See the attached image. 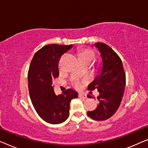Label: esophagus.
Listing matches in <instances>:
<instances>
[{
	"label": "esophagus",
	"instance_id": "1",
	"mask_svg": "<svg viewBox=\"0 0 148 148\" xmlns=\"http://www.w3.org/2000/svg\"><path fill=\"white\" fill-rule=\"evenodd\" d=\"M79 97L80 98L87 99V96L86 94H83V93H79Z\"/></svg>",
	"mask_w": 148,
	"mask_h": 148
}]
</instances>
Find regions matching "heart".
Segmentation results:
<instances>
[{"instance_id":"heart-1","label":"heart","mask_w":148,"mask_h":148,"mask_svg":"<svg viewBox=\"0 0 148 148\" xmlns=\"http://www.w3.org/2000/svg\"><path fill=\"white\" fill-rule=\"evenodd\" d=\"M79 58H80V60L90 59V60H92L93 61L95 58V54L93 50H90V49H86V50H83V51L80 52ZM81 85H82V83L80 82H78V81L75 82V86L77 87V88L80 87Z\"/></svg>"}]
</instances>
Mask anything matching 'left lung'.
Here are the masks:
<instances>
[{
	"label": "left lung",
	"mask_w": 148,
	"mask_h": 148,
	"mask_svg": "<svg viewBox=\"0 0 148 148\" xmlns=\"http://www.w3.org/2000/svg\"><path fill=\"white\" fill-rule=\"evenodd\" d=\"M102 58L98 75L88 86L89 90L97 89L100 103L94 110L88 111V115L96 121H104L112 116L118 110L125 92L126 77L120 57L110 46L97 42ZM88 98H92L89 95Z\"/></svg>",
	"instance_id": "1"
}]
</instances>
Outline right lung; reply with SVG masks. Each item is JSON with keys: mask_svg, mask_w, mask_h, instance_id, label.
I'll return each mask as SVG.
<instances>
[{"mask_svg": "<svg viewBox=\"0 0 148 148\" xmlns=\"http://www.w3.org/2000/svg\"><path fill=\"white\" fill-rule=\"evenodd\" d=\"M73 45L48 44L36 52L28 71V88L32 104L38 115L50 124H59L69 115L70 103L78 93L68 89L54 94L52 81L59 76L60 57Z\"/></svg>", "mask_w": 148, "mask_h": 148, "instance_id": "1", "label": "right lung"}]
</instances>
